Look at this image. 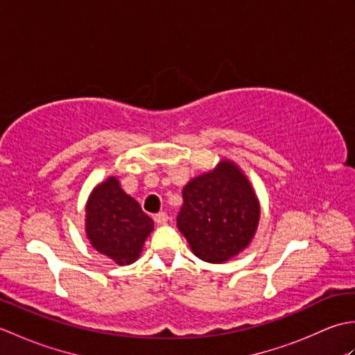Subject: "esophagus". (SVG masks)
Returning <instances> with one entry per match:
<instances>
[{"instance_id": "esophagus-1", "label": "esophagus", "mask_w": 355, "mask_h": 355, "mask_svg": "<svg viewBox=\"0 0 355 355\" xmlns=\"http://www.w3.org/2000/svg\"><path fill=\"white\" fill-rule=\"evenodd\" d=\"M154 220H155V223H157L158 225H163V224L168 223V214H166V212L157 214V215L154 216Z\"/></svg>"}]
</instances>
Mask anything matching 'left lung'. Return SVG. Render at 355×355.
Returning a JSON list of instances; mask_svg holds the SVG:
<instances>
[{
  "instance_id": "obj_1",
  "label": "left lung",
  "mask_w": 355,
  "mask_h": 355,
  "mask_svg": "<svg viewBox=\"0 0 355 355\" xmlns=\"http://www.w3.org/2000/svg\"><path fill=\"white\" fill-rule=\"evenodd\" d=\"M259 216L250 182L235 163L223 160L184 186L177 225L195 256L221 263L250 244Z\"/></svg>"
}]
</instances>
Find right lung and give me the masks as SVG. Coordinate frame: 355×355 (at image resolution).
<instances>
[{
	"label": "right lung",
	"mask_w": 355,
	"mask_h": 355,
	"mask_svg": "<svg viewBox=\"0 0 355 355\" xmlns=\"http://www.w3.org/2000/svg\"><path fill=\"white\" fill-rule=\"evenodd\" d=\"M85 232L97 252L119 266L139 259L154 221L140 205L120 187L116 177H108L94 187L85 207Z\"/></svg>",
	"instance_id": "right-lung-1"
}]
</instances>
